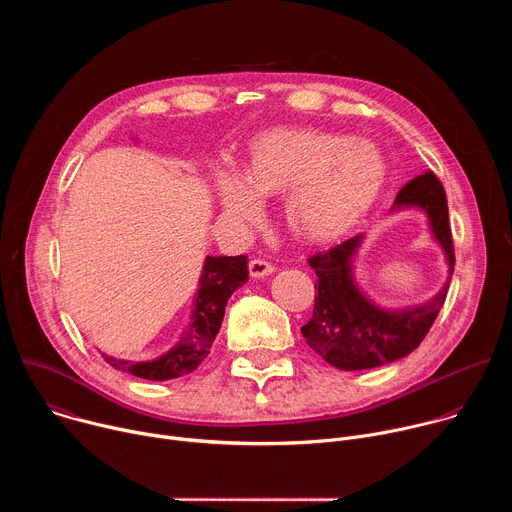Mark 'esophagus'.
<instances>
[{
  "label": "esophagus",
  "instance_id": "34e87169",
  "mask_svg": "<svg viewBox=\"0 0 512 512\" xmlns=\"http://www.w3.org/2000/svg\"><path fill=\"white\" fill-rule=\"evenodd\" d=\"M273 271H275V267H273L271 263H267L265 259H251V263H249V273H251V277H255V279L267 277V275H271Z\"/></svg>",
  "mask_w": 512,
  "mask_h": 512
}]
</instances>
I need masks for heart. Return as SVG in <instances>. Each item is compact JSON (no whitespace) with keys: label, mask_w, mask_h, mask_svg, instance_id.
I'll return each mask as SVG.
<instances>
[{"label":"heart","mask_w":512,"mask_h":512,"mask_svg":"<svg viewBox=\"0 0 512 512\" xmlns=\"http://www.w3.org/2000/svg\"><path fill=\"white\" fill-rule=\"evenodd\" d=\"M387 174V160L371 141L314 129H271L253 141L243 176L216 178V196L237 223L255 221L259 198L285 196L287 231L304 243L324 245L371 212Z\"/></svg>","instance_id":"heart-1"}]
</instances>
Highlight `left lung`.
Returning <instances> with one entry per match:
<instances>
[{"mask_svg": "<svg viewBox=\"0 0 512 512\" xmlns=\"http://www.w3.org/2000/svg\"><path fill=\"white\" fill-rule=\"evenodd\" d=\"M419 210L427 218L431 241L442 249L448 277L427 302L405 308L377 304L356 281L354 263L364 243L356 235L310 259L316 269L318 296L312 320L302 328L310 348L340 371L377 369L415 350L440 314L454 273V243L448 221V198L433 172L409 180L397 194L391 214Z\"/></svg>", "mask_w": 512, "mask_h": 512, "instance_id": "8db88e82", "label": "left lung"}]
</instances>
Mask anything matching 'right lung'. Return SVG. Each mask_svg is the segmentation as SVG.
Returning <instances> with one entry per match:
<instances>
[{"mask_svg": "<svg viewBox=\"0 0 512 512\" xmlns=\"http://www.w3.org/2000/svg\"><path fill=\"white\" fill-rule=\"evenodd\" d=\"M247 263V255H206L188 324L176 342L160 356L150 360H127L101 352L103 358L113 369L148 381H170L190 375L208 356L210 346L221 330L229 298L249 279Z\"/></svg>", "mask_w": 512, "mask_h": 512, "instance_id": "right-lung-1", "label": "right lung"}]
</instances>
